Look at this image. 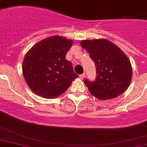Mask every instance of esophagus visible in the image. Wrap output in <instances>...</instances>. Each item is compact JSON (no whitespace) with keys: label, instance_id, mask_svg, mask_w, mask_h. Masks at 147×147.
I'll return each instance as SVG.
<instances>
[{"label":"esophagus","instance_id":"1","mask_svg":"<svg viewBox=\"0 0 147 147\" xmlns=\"http://www.w3.org/2000/svg\"><path fill=\"white\" fill-rule=\"evenodd\" d=\"M85 76V74L83 73V74H82V75H80V76H79V78H80L81 79H84Z\"/></svg>","mask_w":147,"mask_h":147}]
</instances>
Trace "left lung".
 Returning <instances> with one entry per match:
<instances>
[{"label": "left lung", "mask_w": 147, "mask_h": 147, "mask_svg": "<svg viewBox=\"0 0 147 147\" xmlns=\"http://www.w3.org/2000/svg\"><path fill=\"white\" fill-rule=\"evenodd\" d=\"M95 62L98 76L94 82H84L91 94L100 100H109L123 94L132 78V66L126 54L113 42L105 39L81 41Z\"/></svg>", "instance_id": "obj_1"}]
</instances>
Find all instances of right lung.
<instances>
[{
	"instance_id": "1",
	"label": "right lung",
	"mask_w": 147,
	"mask_h": 147,
	"mask_svg": "<svg viewBox=\"0 0 147 147\" xmlns=\"http://www.w3.org/2000/svg\"><path fill=\"white\" fill-rule=\"evenodd\" d=\"M73 41L61 36L46 38L26 53L23 62V75L33 93L46 98L63 94L78 76L65 55Z\"/></svg>"
}]
</instances>
